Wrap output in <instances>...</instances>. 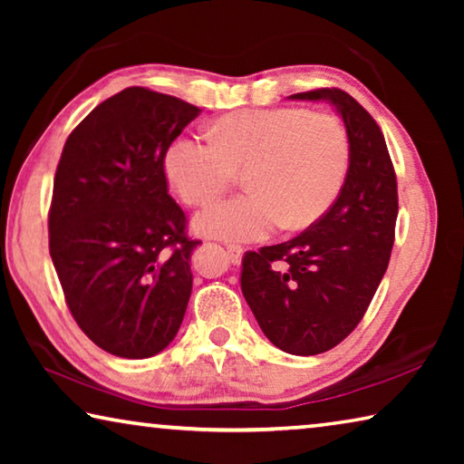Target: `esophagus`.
Wrapping results in <instances>:
<instances>
[{
  "instance_id": "esophagus-1",
  "label": "esophagus",
  "mask_w": 464,
  "mask_h": 464,
  "mask_svg": "<svg viewBox=\"0 0 464 464\" xmlns=\"http://www.w3.org/2000/svg\"><path fill=\"white\" fill-rule=\"evenodd\" d=\"M227 260L233 266H239L243 260V249L239 246H227Z\"/></svg>"
}]
</instances>
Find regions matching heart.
I'll use <instances>...</instances> for the list:
<instances>
[{
	"instance_id": "obj_1",
	"label": "heart",
	"mask_w": 464,
	"mask_h": 464,
	"mask_svg": "<svg viewBox=\"0 0 464 464\" xmlns=\"http://www.w3.org/2000/svg\"><path fill=\"white\" fill-rule=\"evenodd\" d=\"M208 139L179 137L163 157L169 186L190 207L213 202L243 174L246 196L196 215L194 231L204 237L254 241L278 225L307 229L334 207L348 178L350 137L332 114L241 110L210 124Z\"/></svg>"
}]
</instances>
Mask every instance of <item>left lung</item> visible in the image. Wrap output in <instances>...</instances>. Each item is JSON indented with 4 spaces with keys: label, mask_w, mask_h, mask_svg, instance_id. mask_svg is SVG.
Returning <instances> with one entry per match:
<instances>
[{
    "label": "left lung",
    "mask_w": 464,
    "mask_h": 464,
    "mask_svg": "<svg viewBox=\"0 0 464 464\" xmlns=\"http://www.w3.org/2000/svg\"><path fill=\"white\" fill-rule=\"evenodd\" d=\"M288 98L335 108L350 137L348 178L334 207L307 231L247 251L241 290L276 348L313 356L354 332L387 272L397 179L379 124L350 93L324 88Z\"/></svg>",
    "instance_id": "8db88e82"
}]
</instances>
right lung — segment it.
<instances>
[{"label": "right lung", "instance_id": "1", "mask_svg": "<svg viewBox=\"0 0 464 464\" xmlns=\"http://www.w3.org/2000/svg\"><path fill=\"white\" fill-rule=\"evenodd\" d=\"M198 114L168 93L127 88L93 108L63 147L51 257L77 325L114 356L160 354L182 325L200 241L186 237L163 157Z\"/></svg>", "mask_w": 464, "mask_h": 464}]
</instances>
